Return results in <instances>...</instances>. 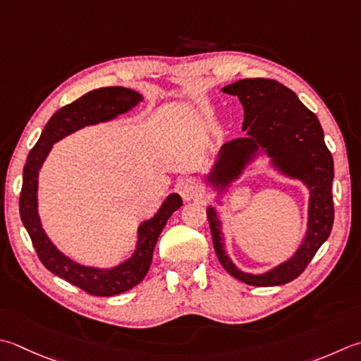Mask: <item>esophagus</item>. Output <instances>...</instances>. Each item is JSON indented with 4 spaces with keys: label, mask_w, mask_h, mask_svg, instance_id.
<instances>
[{
    "label": "esophagus",
    "mask_w": 361,
    "mask_h": 361,
    "mask_svg": "<svg viewBox=\"0 0 361 361\" xmlns=\"http://www.w3.org/2000/svg\"><path fill=\"white\" fill-rule=\"evenodd\" d=\"M178 192L181 195V199L185 202H189V200H199L203 197V190L202 188L197 185L195 181L192 180H186L185 183H181V185L178 186Z\"/></svg>",
    "instance_id": "1"
}]
</instances>
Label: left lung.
<instances>
[{
	"label": "left lung",
	"mask_w": 361,
	"mask_h": 361,
	"mask_svg": "<svg viewBox=\"0 0 361 361\" xmlns=\"http://www.w3.org/2000/svg\"><path fill=\"white\" fill-rule=\"evenodd\" d=\"M224 94L236 95L244 108L245 136L224 144L207 183L224 194L243 175L249 162L264 153L281 175L299 180L310 190L307 233L299 249L285 263L264 274L239 269L227 255L222 222L216 208L208 207V222L216 255L233 277L252 286H279L298 279L330 236L334 225V158L324 142L319 120L291 89L274 80L249 78L228 84Z\"/></svg>",
	"instance_id": "left-lung-1"
}]
</instances>
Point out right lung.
I'll return each mask as SVG.
<instances>
[{
	"label": "right lung",
	"instance_id": "right-lung-1",
	"mask_svg": "<svg viewBox=\"0 0 361 361\" xmlns=\"http://www.w3.org/2000/svg\"><path fill=\"white\" fill-rule=\"evenodd\" d=\"M144 98L139 92L120 86L100 87L87 92L76 102L54 112V116L48 120L42 131L37 144L27 154L23 169L20 217L42 264L68 283L81 288L82 291L92 295H100V298H109V295L128 291L144 280L150 269L154 245L158 243L162 228L166 227L167 219L183 204L181 197L178 194H171L162 202L157 214L139 225L136 250L128 259L114 267H109V269H100V267L84 266L70 259L49 241L45 230L42 228L37 211L39 172L53 144L58 140L84 128V126L109 122L120 114L131 111Z\"/></svg>",
	"mask_w": 361,
	"mask_h": 361
}]
</instances>
